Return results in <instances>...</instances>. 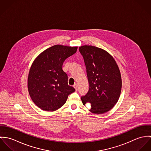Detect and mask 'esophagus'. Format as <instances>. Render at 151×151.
Masks as SVG:
<instances>
[{"label": "esophagus", "mask_w": 151, "mask_h": 151, "mask_svg": "<svg viewBox=\"0 0 151 151\" xmlns=\"http://www.w3.org/2000/svg\"><path fill=\"white\" fill-rule=\"evenodd\" d=\"M73 86H74V88L76 89V90L77 91V88H78V86H77V84H75Z\"/></svg>", "instance_id": "obj_1"}]
</instances>
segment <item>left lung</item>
<instances>
[{
  "label": "left lung",
  "mask_w": 151,
  "mask_h": 151,
  "mask_svg": "<svg viewBox=\"0 0 151 151\" xmlns=\"http://www.w3.org/2000/svg\"><path fill=\"white\" fill-rule=\"evenodd\" d=\"M86 69L89 91L81 96L84 105L91 104L89 111L103 114L117 102L122 90V78L114 58L106 50L91 45L79 47Z\"/></svg>",
  "instance_id": "obj_1"
}]
</instances>
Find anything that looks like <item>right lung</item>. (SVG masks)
<instances>
[{
    "instance_id": "obj_1",
    "label": "right lung",
    "mask_w": 151,
    "mask_h": 151,
    "mask_svg": "<svg viewBox=\"0 0 151 151\" xmlns=\"http://www.w3.org/2000/svg\"><path fill=\"white\" fill-rule=\"evenodd\" d=\"M77 47L54 45L42 52L32 63L28 77V89L32 101L42 110H58L75 91L68 85V77L62 65L67 58L77 52Z\"/></svg>"
}]
</instances>
